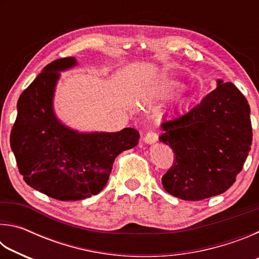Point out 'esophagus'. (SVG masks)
<instances>
[{"label": "esophagus", "instance_id": "1", "mask_svg": "<svg viewBox=\"0 0 259 259\" xmlns=\"http://www.w3.org/2000/svg\"><path fill=\"white\" fill-rule=\"evenodd\" d=\"M157 140V135L154 133V131H148V133L145 135L144 137V142L146 144H154Z\"/></svg>", "mask_w": 259, "mask_h": 259}]
</instances>
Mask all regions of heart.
Instances as JSON below:
<instances>
[{
  "label": "heart",
  "instance_id": "1",
  "mask_svg": "<svg viewBox=\"0 0 259 259\" xmlns=\"http://www.w3.org/2000/svg\"><path fill=\"white\" fill-rule=\"evenodd\" d=\"M184 89V84L182 82L175 81V80H168V78H163V80H159L153 84L148 94L153 97L157 98H169L171 96L176 95Z\"/></svg>",
  "mask_w": 259,
  "mask_h": 259
}]
</instances>
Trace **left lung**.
Wrapping results in <instances>:
<instances>
[{
	"label": "left lung",
	"instance_id": "left-lung-1",
	"mask_svg": "<svg viewBox=\"0 0 259 259\" xmlns=\"http://www.w3.org/2000/svg\"><path fill=\"white\" fill-rule=\"evenodd\" d=\"M160 142L176 160L162 177L164 190L178 199L199 201L233 185L252 142L250 107L233 83L217 88L186 112L161 123Z\"/></svg>",
	"mask_w": 259,
	"mask_h": 259
}]
</instances>
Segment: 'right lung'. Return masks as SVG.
Returning <instances> with one entry per match:
<instances>
[{"instance_id": "1", "label": "right lung", "mask_w": 259, "mask_h": 259, "mask_svg": "<svg viewBox=\"0 0 259 259\" xmlns=\"http://www.w3.org/2000/svg\"><path fill=\"white\" fill-rule=\"evenodd\" d=\"M77 65L74 57L52 61L23 91L10 135L19 172L34 190L60 201L98 194L107 184L115 157L138 144L139 133H78L54 109L60 72Z\"/></svg>"}]
</instances>
